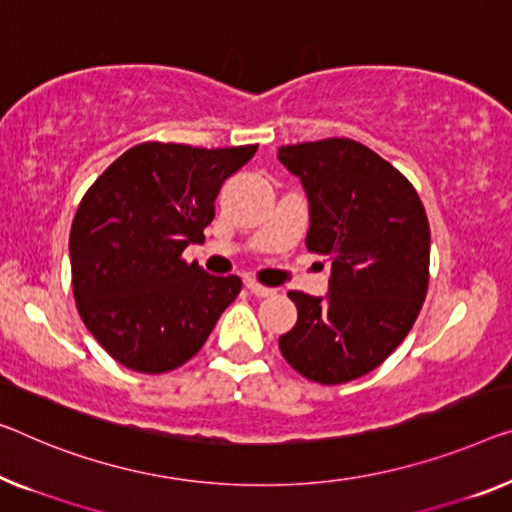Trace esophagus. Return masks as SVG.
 Wrapping results in <instances>:
<instances>
[{
    "label": "esophagus",
    "instance_id": "obj_1",
    "mask_svg": "<svg viewBox=\"0 0 512 512\" xmlns=\"http://www.w3.org/2000/svg\"><path fill=\"white\" fill-rule=\"evenodd\" d=\"M246 287L250 289V294H255V296H271V294H273L271 287L259 285L257 280H246Z\"/></svg>",
    "mask_w": 512,
    "mask_h": 512
}]
</instances>
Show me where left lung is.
Returning a JSON list of instances; mask_svg holds the SVG:
<instances>
[{"mask_svg": "<svg viewBox=\"0 0 512 512\" xmlns=\"http://www.w3.org/2000/svg\"><path fill=\"white\" fill-rule=\"evenodd\" d=\"M280 163L310 202V253L331 259L326 299L289 292L299 310L280 335L285 361L317 384L375 370L407 338L430 280V223L400 170L349 137L287 144Z\"/></svg>", "mask_w": 512, "mask_h": 512, "instance_id": "1", "label": "left lung"}]
</instances>
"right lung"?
<instances>
[{"label": "right lung", "mask_w": 512, "mask_h": 512, "mask_svg": "<svg viewBox=\"0 0 512 512\" xmlns=\"http://www.w3.org/2000/svg\"><path fill=\"white\" fill-rule=\"evenodd\" d=\"M255 151L142 142L89 186L68 239L73 296L117 363L147 375L179 368L239 296V276H211L183 250L204 239L220 186Z\"/></svg>", "instance_id": "1"}]
</instances>
